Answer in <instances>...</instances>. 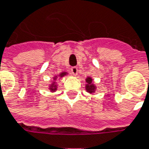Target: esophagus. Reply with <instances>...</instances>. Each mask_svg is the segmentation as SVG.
<instances>
[{
	"label": "esophagus",
	"mask_w": 149,
	"mask_h": 149,
	"mask_svg": "<svg viewBox=\"0 0 149 149\" xmlns=\"http://www.w3.org/2000/svg\"><path fill=\"white\" fill-rule=\"evenodd\" d=\"M71 72L72 74L74 75V76H77V72H78V69L77 67H72L71 68Z\"/></svg>",
	"instance_id": "esophagus-1"
}]
</instances>
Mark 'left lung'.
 Here are the masks:
<instances>
[{"mask_svg":"<svg viewBox=\"0 0 149 149\" xmlns=\"http://www.w3.org/2000/svg\"><path fill=\"white\" fill-rule=\"evenodd\" d=\"M85 81H86V85H85V89H86V91L89 93H93L95 92V90H96V86L93 84V79L91 77H87L86 78V80H85Z\"/></svg>","mask_w":149,"mask_h":149,"instance_id":"8db88e82","label":"left lung"}]
</instances>
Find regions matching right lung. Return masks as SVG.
<instances>
[{"instance_id": "1", "label": "right lung", "mask_w": 149, "mask_h": 149, "mask_svg": "<svg viewBox=\"0 0 149 149\" xmlns=\"http://www.w3.org/2000/svg\"><path fill=\"white\" fill-rule=\"evenodd\" d=\"M66 74H67V72H61V73H60L58 76H56L55 77L53 78V79H54V81H52V83L49 85V89L51 92H55V91L57 89V85H56V78L58 77H64V76H65Z\"/></svg>"}]
</instances>
